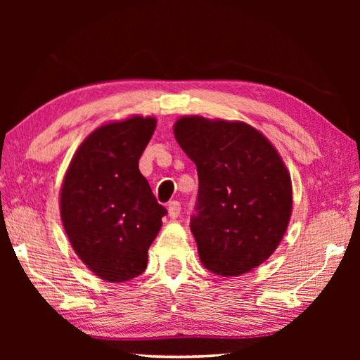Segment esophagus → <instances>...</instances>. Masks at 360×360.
<instances>
[{"label": "esophagus", "instance_id": "34e87169", "mask_svg": "<svg viewBox=\"0 0 360 360\" xmlns=\"http://www.w3.org/2000/svg\"><path fill=\"white\" fill-rule=\"evenodd\" d=\"M167 210H168V217H170L172 219H176L181 213V204L178 201H172L167 205Z\"/></svg>", "mask_w": 360, "mask_h": 360}]
</instances>
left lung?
<instances>
[{"label":"left lung","mask_w":360,"mask_h":360,"mask_svg":"<svg viewBox=\"0 0 360 360\" xmlns=\"http://www.w3.org/2000/svg\"><path fill=\"white\" fill-rule=\"evenodd\" d=\"M173 133L200 178L190 229L201 264L221 277L263 264L292 215V182L277 148L241 120L182 116Z\"/></svg>","instance_id":"8db88e82"}]
</instances>
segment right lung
Wrapping results in <instances>:
<instances>
[{"label":"right lung","mask_w":360,"mask_h":360,"mask_svg":"<svg viewBox=\"0 0 360 360\" xmlns=\"http://www.w3.org/2000/svg\"><path fill=\"white\" fill-rule=\"evenodd\" d=\"M158 120L129 116L97 127L70 162L60 217L71 246L91 272L110 283L141 275L167 210L139 172Z\"/></svg>","instance_id":"obj_1"}]
</instances>
